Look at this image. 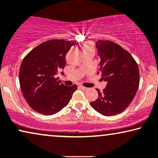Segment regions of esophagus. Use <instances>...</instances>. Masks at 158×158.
Returning <instances> with one entry per match:
<instances>
[{"label": "esophagus", "instance_id": "esophagus-1", "mask_svg": "<svg viewBox=\"0 0 158 158\" xmlns=\"http://www.w3.org/2000/svg\"><path fill=\"white\" fill-rule=\"evenodd\" d=\"M79 88H80V89H82V90H84V91H85V90H86V89H87V88H86V87H85V86H82V85H79Z\"/></svg>", "mask_w": 158, "mask_h": 158}]
</instances>
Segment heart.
Masks as SVG:
<instances>
[{"instance_id":"b5f03b06","label":"heart","mask_w":158,"mask_h":158,"mask_svg":"<svg viewBox=\"0 0 158 158\" xmlns=\"http://www.w3.org/2000/svg\"><path fill=\"white\" fill-rule=\"evenodd\" d=\"M84 50H94V46L92 42H86L84 44Z\"/></svg>"}]
</instances>
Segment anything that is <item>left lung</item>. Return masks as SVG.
Listing matches in <instances>:
<instances>
[{"label": "left lung", "instance_id": "obj_1", "mask_svg": "<svg viewBox=\"0 0 158 158\" xmlns=\"http://www.w3.org/2000/svg\"><path fill=\"white\" fill-rule=\"evenodd\" d=\"M100 58L102 79L106 81L103 92L99 89L97 100L90 105L104 116L123 112L134 99L139 84V68L131 54L118 44L110 41L96 43Z\"/></svg>", "mask_w": 158, "mask_h": 158}]
</instances>
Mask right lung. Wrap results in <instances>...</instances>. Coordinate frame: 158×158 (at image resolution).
I'll use <instances>...</instances> for the list:
<instances>
[{"label": "right lung", "instance_id": "1", "mask_svg": "<svg viewBox=\"0 0 158 158\" xmlns=\"http://www.w3.org/2000/svg\"><path fill=\"white\" fill-rule=\"evenodd\" d=\"M76 44L62 39L49 40L24 57L19 70L20 86L28 105L36 112L54 114L69 102L77 86H65L55 75L65 67L66 54Z\"/></svg>", "mask_w": 158, "mask_h": 158}]
</instances>
